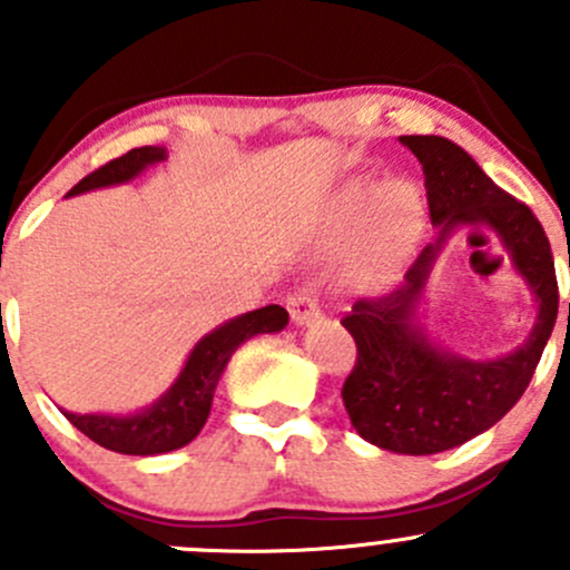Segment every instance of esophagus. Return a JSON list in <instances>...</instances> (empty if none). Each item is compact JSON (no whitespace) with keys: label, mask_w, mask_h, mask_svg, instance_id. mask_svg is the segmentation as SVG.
I'll list each match as a JSON object with an SVG mask.
<instances>
[{"label":"esophagus","mask_w":570,"mask_h":570,"mask_svg":"<svg viewBox=\"0 0 570 570\" xmlns=\"http://www.w3.org/2000/svg\"><path fill=\"white\" fill-rule=\"evenodd\" d=\"M286 308H289L292 322H295V325H301V327L312 325V322L320 317L317 297H314V292H308V289L292 292L289 301H286Z\"/></svg>","instance_id":"esophagus-1"}]
</instances>
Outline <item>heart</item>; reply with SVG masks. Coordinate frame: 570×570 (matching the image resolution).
Instances as JSON below:
<instances>
[{
  "mask_svg": "<svg viewBox=\"0 0 570 570\" xmlns=\"http://www.w3.org/2000/svg\"><path fill=\"white\" fill-rule=\"evenodd\" d=\"M422 215V195L405 178H353L327 200L317 226V245L331 248L358 232L355 248L344 264V281L370 286L411 248Z\"/></svg>",
  "mask_w": 570,
  "mask_h": 570,
  "instance_id": "1",
  "label": "heart"
}]
</instances>
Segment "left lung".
I'll list each match as a JSON object with an SVG mask.
<instances>
[{"mask_svg":"<svg viewBox=\"0 0 570 570\" xmlns=\"http://www.w3.org/2000/svg\"><path fill=\"white\" fill-rule=\"evenodd\" d=\"M400 142L422 165L439 237L419 253L394 292L364 297L342 320L358 347L342 400L353 428L370 444L396 455H435L485 433L521 400L554 331L560 295L551 245L530 206L499 189L446 137L405 135ZM461 227H488L535 301L531 336L508 356L469 360L430 337L423 325L429 275Z\"/></svg>","mask_w":570,"mask_h":570,"instance_id":"8db88e82","label":"left lung"}]
</instances>
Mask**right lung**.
<instances>
[{
    "mask_svg": "<svg viewBox=\"0 0 570 570\" xmlns=\"http://www.w3.org/2000/svg\"><path fill=\"white\" fill-rule=\"evenodd\" d=\"M165 159H168V151L163 146L131 148L129 154L112 159L96 174L85 176L66 198L90 193V189L112 187V184H126ZM286 322H289V314L281 306H264L256 312L239 314L195 342L176 381L151 405L131 413H73L60 407L62 416L73 428L82 430L90 441L105 450L120 452V455L146 458L181 450L200 433L209 419L212 396H215L217 383L239 344L258 333L284 331Z\"/></svg>",
    "mask_w": 570,
    "mask_h": 570,
    "instance_id": "add662e5",
    "label": "right lung"
}]
</instances>
